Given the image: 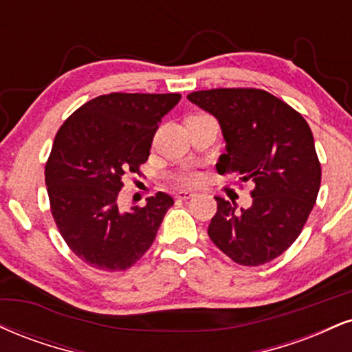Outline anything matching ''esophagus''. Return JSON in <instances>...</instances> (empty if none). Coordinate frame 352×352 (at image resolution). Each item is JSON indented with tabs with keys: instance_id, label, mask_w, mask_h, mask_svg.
<instances>
[{
	"instance_id": "34e87169",
	"label": "esophagus",
	"mask_w": 352,
	"mask_h": 352,
	"mask_svg": "<svg viewBox=\"0 0 352 352\" xmlns=\"http://www.w3.org/2000/svg\"><path fill=\"white\" fill-rule=\"evenodd\" d=\"M175 197L179 198V200H190V198L195 197V193L188 192V190H180V192H177Z\"/></svg>"
}]
</instances>
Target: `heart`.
I'll use <instances>...</instances> for the list:
<instances>
[{
    "mask_svg": "<svg viewBox=\"0 0 352 352\" xmlns=\"http://www.w3.org/2000/svg\"><path fill=\"white\" fill-rule=\"evenodd\" d=\"M198 180H200V173L195 170H187L179 177V182L184 185H195L198 184Z\"/></svg>",
    "mask_w": 352,
    "mask_h": 352,
    "instance_id": "heart-1",
    "label": "heart"
}]
</instances>
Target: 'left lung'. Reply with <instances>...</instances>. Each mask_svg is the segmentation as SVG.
I'll list each match as a JSON object with an SVG mask.
<instances>
[{"mask_svg":"<svg viewBox=\"0 0 352 352\" xmlns=\"http://www.w3.org/2000/svg\"><path fill=\"white\" fill-rule=\"evenodd\" d=\"M187 98L221 126L226 152L218 173L254 184L248 210L214 197L210 239L236 264L270 262L298 238L318 197L321 165L310 126L285 101L257 88H214Z\"/></svg>","mask_w":352,"mask_h":352,"instance_id":"obj_1","label":"left lung"}]
</instances>
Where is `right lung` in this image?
<instances>
[{"label":"right lung","mask_w":352,"mask_h":352,"mask_svg":"<svg viewBox=\"0 0 352 352\" xmlns=\"http://www.w3.org/2000/svg\"><path fill=\"white\" fill-rule=\"evenodd\" d=\"M179 93H109L80 107L60 126L45 164L50 211L63 241L91 267L118 272L154 243L173 205L157 192L146 206L118 208L122 177L139 173L159 122Z\"/></svg>","instance_id":"1"}]
</instances>
